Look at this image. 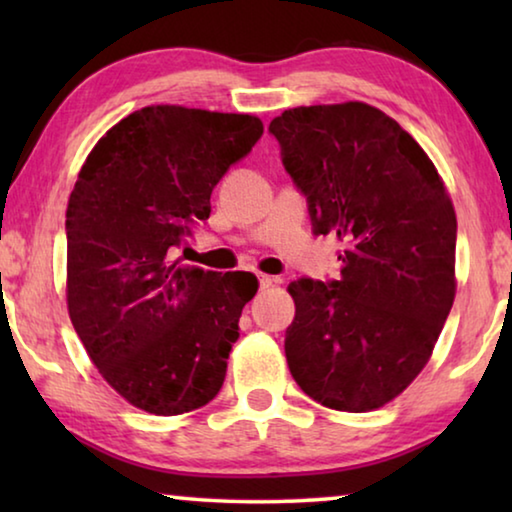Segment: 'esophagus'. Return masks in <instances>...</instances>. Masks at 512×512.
I'll list each match as a JSON object with an SVG mask.
<instances>
[{
  "instance_id": "obj_1",
  "label": "esophagus",
  "mask_w": 512,
  "mask_h": 512,
  "mask_svg": "<svg viewBox=\"0 0 512 512\" xmlns=\"http://www.w3.org/2000/svg\"><path fill=\"white\" fill-rule=\"evenodd\" d=\"M273 282H277L275 277H271V275H259V289H268V287H273Z\"/></svg>"
}]
</instances>
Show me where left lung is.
Masks as SVG:
<instances>
[{
    "instance_id": "obj_1",
    "label": "left lung",
    "mask_w": 512,
    "mask_h": 512,
    "mask_svg": "<svg viewBox=\"0 0 512 512\" xmlns=\"http://www.w3.org/2000/svg\"><path fill=\"white\" fill-rule=\"evenodd\" d=\"M341 277L289 284L293 379L327 409L366 413L427 366L456 296V212L422 146L363 101L284 110L268 126Z\"/></svg>"
}]
</instances>
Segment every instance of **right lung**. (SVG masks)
I'll return each mask as SVG.
<instances>
[{"label": "right lung", "mask_w": 512, "mask_h": 512, "mask_svg": "<svg viewBox=\"0 0 512 512\" xmlns=\"http://www.w3.org/2000/svg\"><path fill=\"white\" fill-rule=\"evenodd\" d=\"M262 133L255 115L146 106L94 144L69 194V318L101 377L146 413L201 409L221 391L259 282L171 250L210 219L212 189Z\"/></svg>", "instance_id": "add662e5"}]
</instances>
